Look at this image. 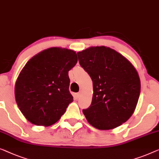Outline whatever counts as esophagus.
<instances>
[{"label":"esophagus","mask_w":159,"mask_h":159,"mask_svg":"<svg viewBox=\"0 0 159 159\" xmlns=\"http://www.w3.org/2000/svg\"><path fill=\"white\" fill-rule=\"evenodd\" d=\"M81 95H82V93H77L75 95V96H76V98H80V97H81Z\"/></svg>","instance_id":"esophagus-1"}]
</instances>
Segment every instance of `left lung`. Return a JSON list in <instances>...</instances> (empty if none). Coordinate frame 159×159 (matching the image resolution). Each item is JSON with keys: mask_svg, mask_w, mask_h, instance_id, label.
Here are the masks:
<instances>
[{"mask_svg": "<svg viewBox=\"0 0 159 159\" xmlns=\"http://www.w3.org/2000/svg\"><path fill=\"white\" fill-rule=\"evenodd\" d=\"M80 65L93 80L92 103L82 112L99 130L113 129L129 119L136 107L141 80L132 63L111 48L91 47L77 52Z\"/></svg>", "mask_w": 159, "mask_h": 159, "instance_id": "8db88e82", "label": "left lung"}]
</instances>
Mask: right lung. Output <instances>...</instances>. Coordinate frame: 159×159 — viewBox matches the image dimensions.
Masks as SVG:
<instances>
[{"label":"right lung","instance_id":"obj_1","mask_svg":"<svg viewBox=\"0 0 159 159\" xmlns=\"http://www.w3.org/2000/svg\"><path fill=\"white\" fill-rule=\"evenodd\" d=\"M77 62L75 51L52 47L30 59L15 84L18 107L30 123L49 126L57 123L73 101L68 72Z\"/></svg>","mask_w":159,"mask_h":159}]
</instances>
